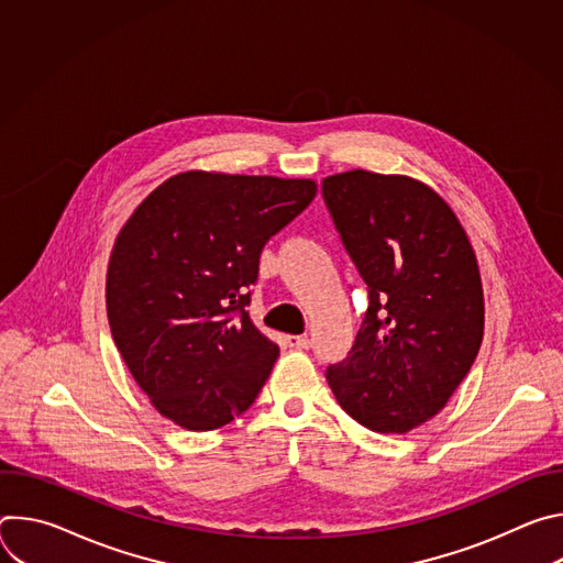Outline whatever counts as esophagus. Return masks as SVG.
Returning a JSON list of instances; mask_svg holds the SVG:
<instances>
[{"instance_id":"34e87169","label":"esophagus","mask_w":563,"mask_h":563,"mask_svg":"<svg viewBox=\"0 0 563 563\" xmlns=\"http://www.w3.org/2000/svg\"><path fill=\"white\" fill-rule=\"evenodd\" d=\"M287 345L294 350H309V339L307 336H287Z\"/></svg>"}]
</instances>
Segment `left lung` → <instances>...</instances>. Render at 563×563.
Returning <instances> with one entry per match:
<instances>
[{
	"instance_id": "8db88e82",
	"label": "left lung",
	"mask_w": 563,
	"mask_h": 563,
	"mask_svg": "<svg viewBox=\"0 0 563 563\" xmlns=\"http://www.w3.org/2000/svg\"><path fill=\"white\" fill-rule=\"evenodd\" d=\"M369 309L343 363L339 406L378 434H406L445 406L484 341L486 305L470 238L426 183L352 169L323 180Z\"/></svg>"
}]
</instances>
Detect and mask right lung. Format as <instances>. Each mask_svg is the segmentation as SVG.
<instances>
[{
    "instance_id": "obj_1",
    "label": "right lung",
    "mask_w": 563,
    "mask_h": 563,
    "mask_svg": "<svg viewBox=\"0 0 563 563\" xmlns=\"http://www.w3.org/2000/svg\"><path fill=\"white\" fill-rule=\"evenodd\" d=\"M311 178L191 169L155 187L107 269L115 347L148 404L191 432L247 412L280 350L245 311L267 240L316 196Z\"/></svg>"
}]
</instances>
